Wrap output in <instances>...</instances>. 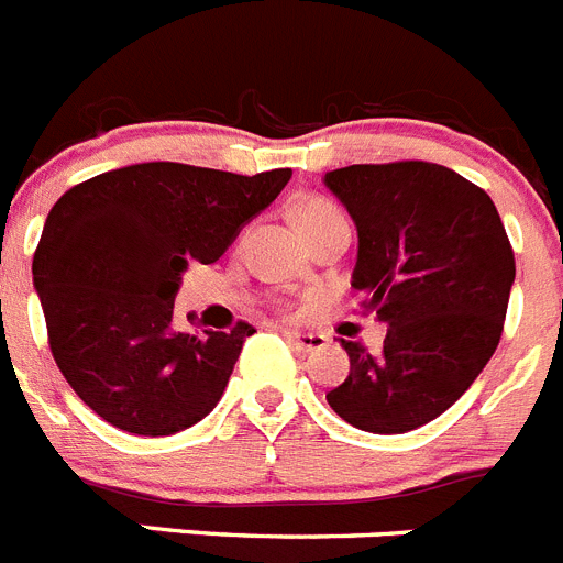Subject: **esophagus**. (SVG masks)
Wrapping results in <instances>:
<instances>
[{"mask_svg": "<svg viewBox=\"0 0 563 563\" xmlns=\"http://www.w3.org/2000/svg\"><path fill=\"white\" fill-rule=\"evenodd\" d=\"M286 336L291 342H295V345L302 351V354H309V351L325 349V342H329L322 334H309V331H297V329H286Z\"/></svg>", "mask_w": 563, "mask_h": 563, "instance_id": "esophagus-1", "label": "esophagus"}]
</instances>
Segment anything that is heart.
<instances>
[{"instance_id":"1","label":"heart","mask_w":563,"mask_h":563,"mask_svg":"<svg viewBox=\"0 0 563 563\" xmlns=\"http://www.w3.org/2000/svg\"><path fill=\"white\" fill-rule=\"evenodd\" d=\"M331 218H342V212L336 203H331V200L325 198H311L297 209V223H300V229L311 227V223L331 221Z\"/></svg>"}]
</instances>
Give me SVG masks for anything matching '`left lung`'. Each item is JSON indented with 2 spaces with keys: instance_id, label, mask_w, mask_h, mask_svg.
<instances>
[{
  "instance_id": "1",
  "label": "left lung",
  "mask_w": 563,
  "mask_h": 563,
  "mask_svg": "<svg viewBox=\"0 0 563 563\" xmlns=\"http://www.w3.org/2000/svg\"><path fill=\"white\" fill-rule=\"evenodd\" d=\"M325 187L356 223L351 286L388 325L383 351L340 340L345 383L325 394L368 433H408L451 408L505 329L516 257L490 195L428 161L351 164Z\"/></svg>"
}]
</instances>
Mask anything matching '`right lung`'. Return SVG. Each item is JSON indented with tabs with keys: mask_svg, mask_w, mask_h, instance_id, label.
<instances>
[{
	"mask_svg": "<svg viewBox=\"0 0 563 563\" xmlns=\"http://www.w3.org/2000/svg\"><path fill=\"white\" fill-rule=\"evenodd\" d=\"M288 178L291 169L234 175L150 161L56 200L33 254V286L58 371L104 422L169 437L218 405L254 329H175L180 275L218 261Z\"/></svg>",
	"mask_w": 563,
	"mask_h": 563,
	"instance_id": "right-lung-1",
	"label": "right lung"
}]
</instances>
